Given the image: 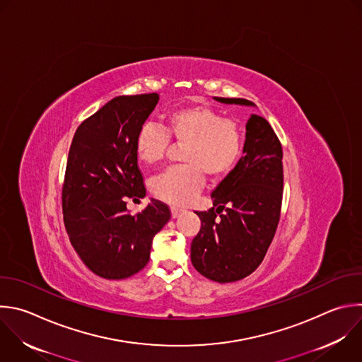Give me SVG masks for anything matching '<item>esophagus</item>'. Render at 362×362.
<instances>
[{"label": "esophagus", "mask_w": 362, "mask_h": 362, "mask_svg": "<svg viewBox=\"0 0 362 362\" xmlns=\"http://www.w3.org/2000/svg\"><path fill=\"white\" fill-rule=\"evenodd\" d=\"M170 211H172V217L173 218H177L180 214H183L186 210L182 209V207H177V206H172L170 207Z\"/></svg>", "instance_id": "1"}]
</instances>
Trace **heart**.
Wrapping results in <instances>:
<instances>
[{"label": "heart", "instance_id": "heart-1", "mask_svg": "<svg viewBox=\"0 0 362 362\" xmlns=\"http://www.w3.org/2000/svg\"><path fill=\"white\" fill-rule=\"evenodd\" d=\"M165 129L145 124L135 138V153L146 165L162 160L169 146V136L185 144L182 162L156 176L151 189L159 199L183 206L202 190L204 173L210 179L226 176L242 153V134L230 119L204 105H189L170 110Z\"/></svg>", "mask_w": 362, "mask_h": 362}]
</instances>
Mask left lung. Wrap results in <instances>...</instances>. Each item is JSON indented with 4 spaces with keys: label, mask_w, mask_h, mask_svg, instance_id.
I'll use <instances>...</instances> for the list:
<instances>
[{
    "label": "left lung",
    "mask_w": 362,
    "mask_h": 362,
    "mask_svg": "<svg viewBox=\"0 0 362 362\" xmlns=\"http://www.w3.org/2000/svg\"><path fill=\"white\" fill-rule=\"evenodd\" d=\"M214 100L256 107L242 98ZM281 159L283 149L273 128L264 117L252 115L246 125L243 156L211 192L217 209L196 211L202 227L192 242L190 259L202 276L217 283H231L247 277L260 266L280 220Z\"/></svg>",
    "instance_id": "obj_1"
}]
</instances>
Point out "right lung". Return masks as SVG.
<instances>
[{"label":"right lung","mask_w":362,"mask_h":362,"mask_svg":"<svg viewBox=\"0 0 362 362\" xmlns=\"http://www.w3.org/2000/svg\"><path fill=\"white\" fill-rule=\"evenodd\" d=\"M159 102L158 93L116 96L76 129L62 189L64 223L83 264L107 280L128 279L149 262L153 237L170 218L151 199L132 214L127 199H144L135 138Z\"/></svg>","instance_id":"1"}]
</instances>
